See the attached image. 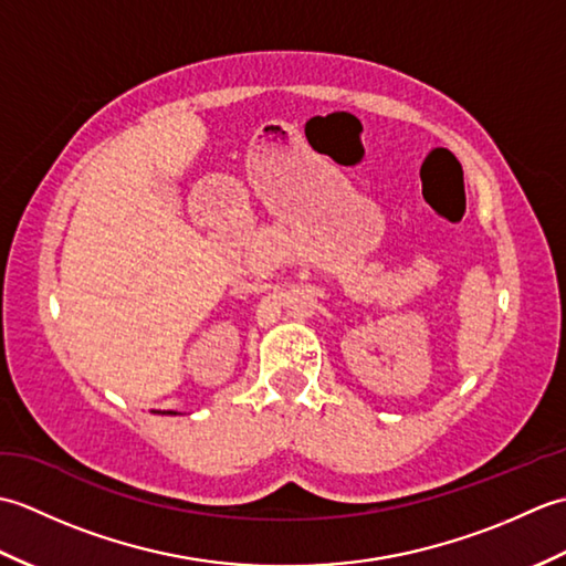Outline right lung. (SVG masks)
I'll return each mask as SVG.
<instances>
[{
  "instance_id": "1",
  "label": "right lung",
  "mask_w": 566,
  "mask_h": 566,
  "mask_svg": "<svg viewBox=\"0 0 566 566\" xmlns=\"http://www.w3.org/2000/svg\"><path fill=\"white\" fill-rule=\"evenodd\" d=\"M155 413H160V411H155ZM163 413H170V416L175 413V416H177V411H163Z\"/></svg>"
}]
</instances>
